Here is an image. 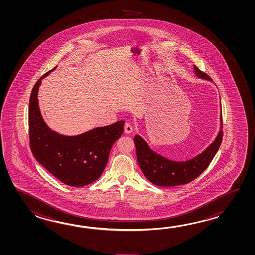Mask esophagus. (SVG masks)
<instances>
[{
    "label": "esophagus",
    "instance_id": "34e87169",
    "mask_svg": "<svg viewBox=\"0 0 255 255\" xmlns=\"http://www.w3.org/2000/svg\"><path fill=\"white\" fill-rule=\"evenodd\" d=\"M125 132L128 134H130L133 132V127L130 123H126L125 125Z\"/></svg>",
    "mask_w": 255,
    "mask_h": 255
}]
</instances>
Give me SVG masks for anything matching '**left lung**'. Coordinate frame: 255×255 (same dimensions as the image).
<instances>
[{
  "mask_svg": "<svg viewBox=\"0 0 255 255\" xmlns=\"http://www.w3.org/2000/svg\"><path fill=\"white\" fill-rule=\"evenodd\" d=\"M194 71L200 78L212 81V78L194 65ZM222 128V116L221 114ZM223 136L220 130L215 140L201 154L187 161H173L153 151L140 135H135L134 142L137 162L141 170L153 184L161 187H173L187 184L198 178L212 162L221 146Z\"/></svg>",
  "mask_w": 255,
  "mask_h": 255,
  "instance_id": "left-lung-1",
  "label": "left lung"
}]
</instances>
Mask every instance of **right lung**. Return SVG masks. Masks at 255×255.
Segmentation results:
<instances>
[{
	"label": "right lung",
	"instance_id": "obj_1",
	"mask_svg": "<svg viewBox=\"0 0 255 255\" xmlns=\"http://www.w3.org/2000/svg\"><path fill=\"white\" fill-rule=\"evenodd\" d=\"M53 70L38 79L31 93L28 113L30 147L36 160L60 181L73 187L86 186L103 173L111 147L124 132L125 121L81 135H60L53 131L43 121L37 99L42 79Z\"/></svg>",
	"mask_w": 255,
	"mask_h": 255
}]
</instances>
